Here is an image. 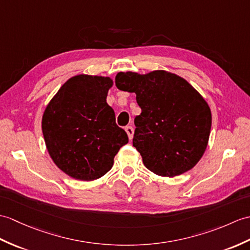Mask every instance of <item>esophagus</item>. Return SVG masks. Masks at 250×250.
Wrapping results in <instances>:
<instances>
[{
	"mask_svg": "<svg viewBox=\"0 0 250 250\" xmlns=\"http://www.w3.org/2000/svg\"><path fill=\"white\" fill-rule=\"evenodd\" d=\"M125 132H126L127 136H129L130 141H132V138H133V134H134V129H133V127H132L131 125H127V126H125Z\"/></svg>",
	"mask_w": 250,
	"mask_h": 250,
	"instance_id": "34e87169",
	"label": "esophagus"
}]
</instances>
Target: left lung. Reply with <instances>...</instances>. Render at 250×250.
<instances>
[{"label":"left lung","instance_id":"left-lung-1","mask_svg":"<svg viewBox=\"0 0 250 250\" xmlns=\"http://www.w3.org/2000/svg\"><path fill=\"white\" fill-rule=\"evenodd\" d=\"M115 83L118 89L136 94L142 113L134 119L133 146L150 171L175 177L198 163L208 146L212 115L187 80L164 70L129 71L117 73Z\"/></svg>","mask_w":250,"mask_h":250}]
</instances>
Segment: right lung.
Masks as SVG:
<instances>
[{
	"mask_svg": "<svg viewBox=\"0 0 250 250\" xmlns=\"http://www.w3.org/2000/svg\"><path fill=\"white\" fill-rule=\"evenodd\" d=\"M112 86L108 77L75 75L44 109L42 127L46 149L55 165L73 179L101 178L112 168L119 149L129 142L106 103Z\"/></svg>",
	"mask_w": 250,
	"mask_h": 250,
	"instance_id": "obj_1",
	"label": "right lung"
}]
</instances>
